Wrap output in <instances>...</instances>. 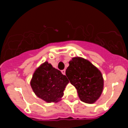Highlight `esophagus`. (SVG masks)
I'll use <instances>...</instances> for the list:
<instances>
[{"instance_id": "1", "label": "esophagus", "mask_w": 128, "mask_h": 128, "mask_svg": "<svg viewBox=\"0 0 128 128\" xmlns=\"http://www.w3.org/2000/svg\"><path fill=\"white\" fill-rule=\"evenodd\" d=\"M61 72L63 75H65L66 74V70L65 69H64V70H62Z\"/></svg>"}]
</instances>
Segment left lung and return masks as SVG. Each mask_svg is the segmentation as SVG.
Here are the masks:
<instances>
[{
    "label": "left lung",
    "instance_id": "obj_1",
    "mask_svg": "<svg viewBox=\"0 0 128 128\" xmlns=\"http://www.w3.org/2000/svg\"><path fill=\"white\" fill-rule=\"evenodd\" d=\"M66 75L77 90L78 97L86 104L95 103L104 89V78L101 72L87 59L75 57L69 62Z\"/></svg>",
    "mask_w": 128,
    "mask_h": 128
}]
</instances>
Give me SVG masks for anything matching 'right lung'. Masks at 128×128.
<instances>
[{
    "label": "right lung",
    "mask_w": 128,
    "mask_h": 128,
    "mask_svg": "<svg viewBox=\"0 0 128 128\" xmlns=\"http://www.w3.org/2000/svg\"><path fill=\"white\" fill-rule=\"evenodd\" d=\"M68 83L66 76L46 61L36 69L30 85L40 98L48 103H56L64 95V90Z\"/></svg>",
    "instance_id": "right-lung-1"
}]
</instances>
